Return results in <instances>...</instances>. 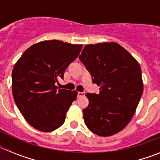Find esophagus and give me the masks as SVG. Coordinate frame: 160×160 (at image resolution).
I'll use <instances>...</instances> for the list:
<instances>
[{"label": "esophagus", "instance_id": "esophagus-1", "mask_svg": "<svg viewBox=\"0 0 160 160\" xmlns=\"http://www.w3.org/2000/svg\"><path fill=\"white\" fill-rule=\"evenodd\" d=\"M85 96V92H77V98H81Z\"/></svg>", "mask_w": 160, "mask_h": 160}]
</instances>
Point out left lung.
Segmentation results:
<instances>
[{
  "label": "left lung",
  "mask_w": 160,
  "mask_h": 160,
  "mask_svg": "<svg viewBox=\"0 0 160 160\" xmlns=\"http://www.w3.org/2000/svg\"><path fill=\"white\" fill-rule=\"evenodd\" d=\"M79 59L100 87V93H86L83 109L88 128L99 136H110L129 123L143 92L142 70L135 58L116 42L87 45Z\"/></svg>",
  "instance_id": "1"
}]
</instances>
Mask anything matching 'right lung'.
<instances>
[{"instance_id":"obj_1","label":"right lung","mask_w":160,"mask_h":160,"mask_svg":"<svg viewBox=\"0 0 160 160\" xmlns=\"http://www.w3.org/2000/svg\"><path fill=\"white\" fill-rule=\"evenodd\" d=\"M82 45L59 40L33 45L22 54L12 71V93L18 108L30 125L49 132L64 123L76 90L59 89V79L81 51Z\"/></svg>"}]
</instances>
